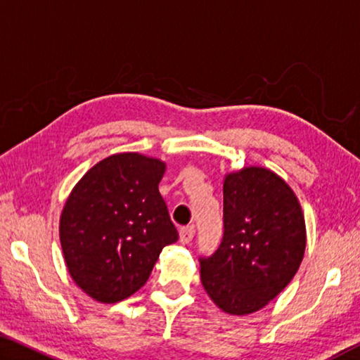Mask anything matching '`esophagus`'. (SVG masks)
I'll return each mask as SVG.
<instances>
[{
	"label": "esophagus",
	"instance_id": "obj_1",
	"mask_svg": "<svg viewBox=\"0 0 360 360\" xmlns=\"http://www.w3.org/2000/svg\"><path fill=\"white\" fill-rule=\"evenodd\" d=\"M193 235H195V229L192 227V225H187V227H182L181 230H179V241L181 243H191L192 241V238H193Z\"/></svg>",
	"mask_w": 360,
	"mask_h": 360
}]
</instances>
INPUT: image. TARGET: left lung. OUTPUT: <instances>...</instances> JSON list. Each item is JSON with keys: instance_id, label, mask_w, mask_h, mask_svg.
<instances>
[{"instance_id": "1", "label": "left lung", "mask_w": 360, "mask_h": 360, "mask_svg": "<svg viewBox=\"0 0 360 360\" xmlns=\"http://www.w3.org/2000/svg\"><path fill=\"white\" fill-rule=\"evenodd\" d=\"M307 227L288 182L262 167H245L224 178V236L200 278L222 311L245 316L270 303L300 266Z\"/></svg>"}]
</instances>
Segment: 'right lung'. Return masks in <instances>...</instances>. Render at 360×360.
I'll return each mask as SVG.
<instances>
[{"label": "right lung", "instance_id": "add662e5", "mask_svg": "<svg viewBox=\"0 0 360 360\" xmlns=\"http://www.w3.org/2000/svg\"><path fill=\"white\" fill-rule=\"evenodd\" d=\"M165 162L138 152L96 163L72 188L60 216L68 271L94 300L117 303L146 284L162 249L178 241L158 192Z\"/></svg>", "mask_w": 360, "mask_h": 360}]
</instances>
